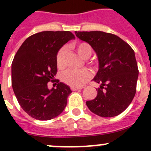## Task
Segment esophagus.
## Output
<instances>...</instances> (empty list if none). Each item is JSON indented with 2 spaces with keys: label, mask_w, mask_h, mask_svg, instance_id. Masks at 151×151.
<instances>
[{
  "label": "esophagus",
  "mask_w": 151,
  "mask_h": 151,
  "mask_svg": "<svg viewBox=\"0 0 151 151\" xmlns=\"http://www.w3.org/2000/svg\"><path fill=\"white\" fill-rule=\"evenodd\" d=\"M82 88H83L82 87H71L72 91H77V90H79V89H82Z\"/></svg>",
  "instance_id": "obj_1"
}]
</instances>
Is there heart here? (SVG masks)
<instances>
[{"instance_id": "1", "label": "heart", "mask_w": 151, "mask_h": 151, "mask_svg": "<svg viewBox=\"0 0 151 151\" xmlns=\"http://www.w3.org/2000/svg\"><path fill=\"white\" fill-rule=\"evenodd\" d=\"M75 49L76 50L77 53L79 54L82 58L87 59L91 57L93 52L92 47L87 42H79L74 45ZM66 54V47H63L57 52V66L60 67L63 66ZM91 78V73L88 70L85 69H70L65 72L63 75V80L68 85H71L73 87H80L83 85L88 80Z\"/></svg>"}]
</instances>
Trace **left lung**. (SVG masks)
Masks as SVG:
<instances>
[{"label":"left lung","mask_w":151,"mask_h":151,"mask_svg":"<svg viewBox=\"0 0 151 151\" xmlns=\"http://www.w3.org/2000/svg\"><path fill=\"white\" fill-rule=\"evenodd\" d=\"M75 33L92 47L99 63L93 80L101 85L96 89L97 97L86 102L88 107L101 117L118 116L135 95L138 69L134 51L116 35L101 31Z\"/></svg>","instance_id":"1"}]
</instances>
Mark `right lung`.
Here are the masks:
<instances>
[{"mask_svg":"<svg viewBox=\"0 0 151 151\" xmlns=\"http://www.w3.org/2000/svg\"><path fill=\"white\" fill-rule=\"evenodd\" d=\"M74 38L69 31H45L29 37L17 52L12 63V87L20 106L31 117L49 120L66 107L70 88L60 82L50 90L47 82L57 74L58 50Z\"/></svg>","mask_w":151,"mask_h":151,"instance_id":"1","label":"right lung"}]
</instances>
